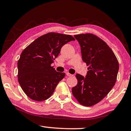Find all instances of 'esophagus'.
I'll use <instances>...</instances> for the list:
<instances>
[{
    "label": "esophagus",
    "mask_w": 131,
    "mask_h": 131,
    "mask_svg": "<svg viewBox=\"0 0 131 131\" xmlns=\"http://www.w3.org/2000/svg\"><path fill=\"white\" fill-rule=\"evenodd\" d=\"M66 74L67 75V76H69V77H71V76H73V74L69 73V72H66Z\"/></svg>",
    "instance_id": "esophagus-1"
}]
</instances>
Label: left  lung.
<instances>
[{"instance_id":"8db88e82","label":"left lung","mask_w":131,"mask_h":131,"mask_svg":"<svg viewBox=\"0 0 131 131\" xmlns=\"http://www.w3.org/2000/svg\"><path fill=\"white\" fill-rule=\"evenodd\" d=\"M80 45L82 59L88 71L85 77L76 74L77 84L72 91L79 103L92 106L107 95L116 83L119 64L112 50L91 34L74 35Z\"/></svg>"}]
</instances>
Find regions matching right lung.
Segmentation results:
<instances>
[{"label": "right lung", "instance_id": "obj_1", "mask_svg": "<svg viewBox=\"0 0 131 131\" xmlns=\"http://www.w3.org/2000/svg\"><path fill=\"white\" fill-rule=\"evenodd\" d=\"M75 40L71 35L50 32L40 36L23 50L18 61V80L31 99L43 101L49 98L59 82L65 76L58 72L51 63L62 47Z\"/></svg>", "mask_w": 131, "mask_h": 131}]
</instances>
